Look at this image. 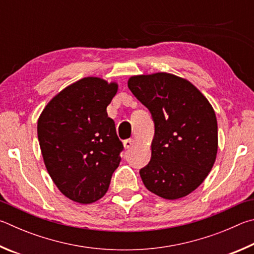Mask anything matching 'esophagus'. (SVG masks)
I'll use <instances>...</instances> for the list:
<instances>
[{
    "instance_id": "34e87169",
    "label": "esophagus",
    "mask_w": 254,
    "mask_h": 254,
    "mask_svg": "<svg viewBox=\"0 0 254 254\" xmlns=\"http://www.w3.org/2000/svg\"><path fill=\"white\" fill-rule=\"evenodd\" d=\"M136 144V139L134 138H130V139H126L124 141V147L126 149H129L131 148L132 146H134Z\"/></svg>"
}]
</instances>
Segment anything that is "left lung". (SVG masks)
<instances>
[{"mask_svg":"<svg viewBox=\"0 0 254 254\" xmlns=\"http://www.w3.org/2000/svg\"><path fill=\"white\" fill-rule=\"evenodd\" d=\"M128 87L152 113V158L139 174L146 189L165 199L182 198L206 179L219 138L215 111L192 82L156 72L131 75Z\"/></svg>","mask_w":254,"mask_h":254,"instance_id":"8db88e82","label":"left lung"}]
</instances>
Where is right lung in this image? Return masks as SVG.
Wrapping results in <instances>:
<instances>
[{
    "instance_id": "1",
    "label": "right lung",
    "mask_w": 254,
    "mask_h": 254,
    "mask_svg": "<svg viewBox=\"0 0 254 254\" xmlns=\"http://www.w3.org/2000/svg\"><path fill=\"white\" fill-rule=\"evenodd\" d=\"M118 83L98 77L78 80L57 93L38 119L44 165L65 197L80 204L107 193L119 166V140L108 106Z\"/></svg>"
}]
</instances>
